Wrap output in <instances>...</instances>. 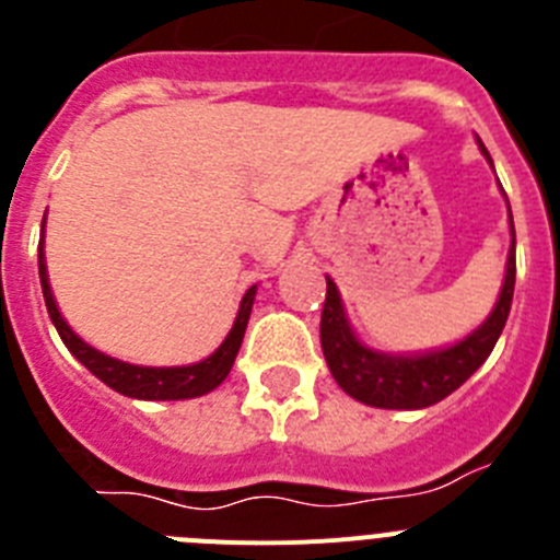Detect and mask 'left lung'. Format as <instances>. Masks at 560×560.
<instances>
[{
    "label": "left lung",
    "instance_id": "8db88e82",
    "mask_svg": "<svg viewBox=\"0 0 560 560\" xmlns=\"http://www.w3.org/2000/svg\"><path fill=\"white\" fill-rule=\"evenodd\" d=\"M477 142L488 165L493 167L488 148L482 145V140ZM508 219H511V252H508L497 305L479 328L448 348L423 350V353H384V350L368 348L350 325L339 289L330 277H325L328 294H325L319 339H323L330 375L350 398L375 409H427L448 398L482 368L508 323L513 285H516V230H513L511 205H508Z\"/></svg>",
    "mask_w": 560,
    "mask_h": 560
}]
</instances>
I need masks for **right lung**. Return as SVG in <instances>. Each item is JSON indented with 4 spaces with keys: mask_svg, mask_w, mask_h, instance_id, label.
I'll list each match as a JSON object with an SVG mask.
<instances>
[{
    "mask_svg": "<svg viewBox=\"0 0 560 560\" xmlns=\"http://www.w3.org/2000/svg\"><path fill=\"white\" fill-rule=\"evenodd\" d=\"M44 219H47V215H44ZM38 277H42L47 314L49 319H52V325H56L58 336H61V341L67 345L69 353L75 355L89 373L95 375V378H101L106 387L114 389V393L140 400H187L199 398V395H207L219 387L221 381L230 375L232 364H235V355L237 350H241V341H244L252 303H255L257 294V285H252V289L246 291L244 300H241V308H237L235 323H232L226 339L215 348V353L196 361V364H185V368H142V364H128V361L101 353V350L86 345L75 330L69 328L67 319H63L61 311H58L52 289H49L47 264H44V241L38 244Z\"/></svg>",
    "mask_w": 560,
    "mask_h": 560,
    "instance_id": "1",
    "label": "right lung"
}]
</instances>
